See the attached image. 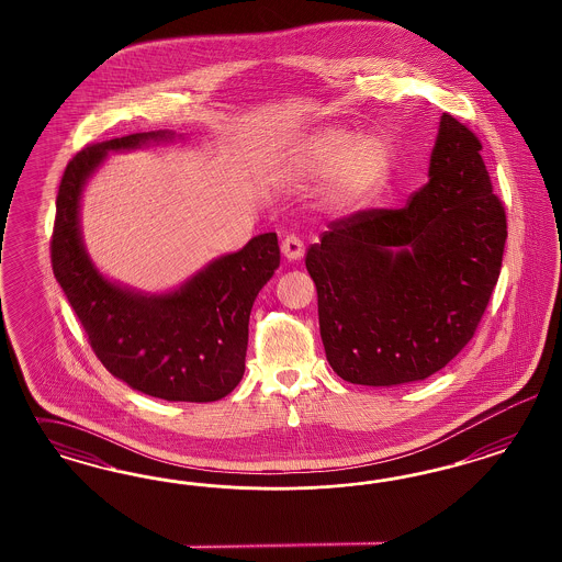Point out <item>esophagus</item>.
I'll list each match as a JSON object with an SVG mask.
<instances>
[{"mask_svg":"<svg viewBox=\"0 0 562 562\" xmlns=\"http://www.w3.org/2000/svg\"><path fill=\"white\" fill-rule=\"evenodd\" d=\"M282 256L286 257L289 261H296L301 257L305 256V245L303 240L296 237V235H290V237L282 240Z\"/></svg>","mask_w":562,"mask_h":562,"instance_id":"34e87169","label":"esophagus"}]
</instances>
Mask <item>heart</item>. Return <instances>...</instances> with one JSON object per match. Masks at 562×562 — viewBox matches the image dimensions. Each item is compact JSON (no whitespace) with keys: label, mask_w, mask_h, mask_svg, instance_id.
Returning <instances> with one entry per match:
<instances>
[{"label":"heart","mask_w":562,"mask_h":562,"mask_svg":"<svg viewBox=\"0 0 562 562\" xmlns=\"http://www.w3.org/2000/svg\"><path fill=\"white\" fill-rule=\"evenodd\" d=\"M392 150L374 132L355 136L344 127H324L306 137L294 156L292 175L301 181H325V200L340 210L362 204L387 177Z\"/></svg>","instance_id":"obj_1"}]
</instances>
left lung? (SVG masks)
<instances>
[{
	"mask_svg": "<svg viewBox=\"0 0 562 562\" xmlns=\"http://www.w3.org/2000/svg\"><path fill=\"white\" fill-rule=\"evenodd\" d=\"M480 150V139L442 113L425 188L400 210L331 222L306 251L325 357L344 381H423L474 338L507 240Z\"/></svg>",
	"mask_w": 562,
	"mask_h": 562,
	"instance_id": "obj_1",
	"label": "left lung"
}]
</instances>
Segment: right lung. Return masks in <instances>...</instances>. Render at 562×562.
<instances>
[{
  "label": "right lung",
  "instance_id": "obj_1",
  "mask_svg": "<svg viewBox=\"0 0 562 562\" xmlns=\"http://www.w3.org/2000/svg\"><path fill=\"white\" fill-rule=\"evenodd\" d=\"M172 137L167 130L115 137L69 160L57 193L53 273L109 373L158 400L216 402L245 373L251 306L280 266L276 233L210 261L179 289L150 294L109 280L88 256L80 226L86 183L106 154Z\"/></svg>",
  "mask_w": 562,
  "mask_h": 562
}]
</instances>
